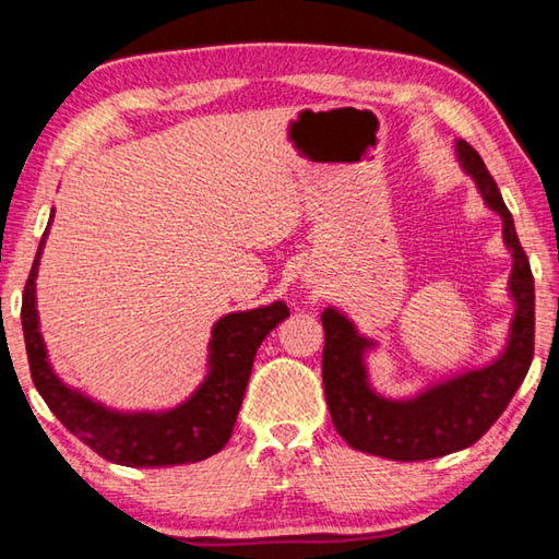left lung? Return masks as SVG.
I'll use <instances>...</instances> for the list:
<instances>
[{"label":"left lung","instance_id":"8db88e82","mask_svg":"<svg viewBox=\"0 0 559 559\" xmlns=\"http://www.w3.org/2000/svg\"><path fill=\"white\" fill-rule=\"evenodd\" d=\"M461 167L473 177L480 197L503 219V241L513 253L508 290L515 300L508 345L500 357L478 370L461 372L409 400H390L372 390L365 353L374 340L357 333L353 320L325 308L323 384L330 416L349 447L392 461H427L468 449L493 427L513 400L533 362L535 281L496 179L466 140L456 143Z\"/></svg>","mask_w":559,"mask_h":559}]
</instances>
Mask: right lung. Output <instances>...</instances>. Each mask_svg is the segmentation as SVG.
I'll list each match as a JSON object with an SVG mask.
<instances>
[{
  "instance_id": "add662e5",
  "label": "right lung",
  "mask_w": 559,
  "mask_h": 559,
  "mask_svg": "<svg viewBox=\"0 0 559 559\" xmlns=\"http://www.w3.org/2000/svg\"><path fill=\"white\" fill-rule=\"evenodd\" d=\"M53 212L49 216V226ZM41 236L34 266L22 296V328L29 370L36 390L66 429L110 463L130 468L182 466L214 456L231 439L236 414L241 409L253 357L273 328L290 316L283 300L219 318L210 340V372L175 409L116 412L79 390L66 386L51 370L36 313V271L49 236Z\"/></svg>"
}]
</instances>
